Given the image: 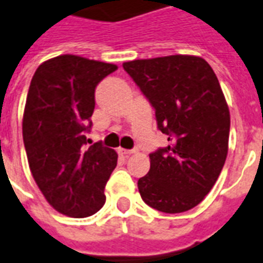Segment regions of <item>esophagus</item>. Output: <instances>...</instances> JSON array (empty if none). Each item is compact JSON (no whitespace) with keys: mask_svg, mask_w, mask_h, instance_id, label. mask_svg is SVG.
<instances>
[{"mask_svg":"<svg viewBox=\"0 0 263 263\" xmlns=\"http://www.w3.org/2000/svg\"><path fill=\"white\" fill-rule=\"evenodd\" d=\"M118 153L122 155V156H129L132 153H134L133 149H123V148H119L118 149Z\"/></svg>","mask_w":263,"mask_h":263,"instance_id":"1","label":"esophagus"}]
</instances>
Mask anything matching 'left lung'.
I'll return each mask as SVG.
<instances>
[{
  "label": "left lung",
  "instance_id": "1",
  "mask_svg": "<svg viewBox=\"0 0 263 263\" xmlns=\"http://www.w3.org/2000/svg\"><path fill=\"white\" fill-rule=\"evenodd\" d=\"M123 69L170 141L149 155V172L138 179L142 201L164 213L190 211L213 187L228 153L230 110L217 77L194 55L130 61Z\"/></svg>",
  "mask_w": 263,
  "mask_h": 263
}]
</instances>
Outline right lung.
Returning a JSON list of instances; mask_svg holds the SVG:
<instances>
[{
    "label": "right lung",
    "mask_w": 263,
    "mask_h": 263,
    "mask_svg": "<svg viewBox=\"0 0 263 263\" xmlns=\"http://www.w3.org/2000/svg\"><path fill=\"white\" fill-rule=\"evenodd\" d=\"M117 65L65 54L46 61L29 85L23 140L29 170L55 211L88 217L106 202L104 187L117 167L114 149L95 142L91 130L95 89Z\"/></svg>",
    "instance_id": "obj_1"
}]
</instances>
